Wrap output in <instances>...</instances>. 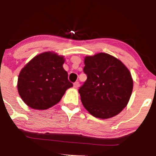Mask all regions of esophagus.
Here are the masks:
<instances>
[{"label":"esophagus","mask_w":156,"mask_h":156,"mask_svg":"<svg viewBox=\"0 0 156 156\" xmlns=\"http://www.w3.org/2000/svg\"><path fill=\"white\" fill-rule=\"evenodd\" d=\"M79 86H80L79 82H76V83H74V84H73V87H74L75 89H78V87H79Z\"/></svg>","instance_id":"obj_1"}]
</instances>
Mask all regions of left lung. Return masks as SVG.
Returning <instances> with one entry per match:
<instances>
[{
	"label": "left lung",
	"mask_w": 156,
	"mask_h": 156,
	"mask_svg": "<svg viewBox=\"0 0 156 156\" xmlns=\"http://www.w3.org/2000/svg\"><path fill=\"white\" fill-rule=\"evenodd\" d=\"M87 79L78 92L89 114L108 119L119 114L129 102L133 81L129 69L120 60L99 53L84 58Z\"/></svg>",
	"instance_id": "left-lung-1"
}]
</instances>
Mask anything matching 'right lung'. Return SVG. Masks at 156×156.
<instances>
[{"mask_svg":"<svg viewBox=\"0 0 156 156\" xmlns=\"http://www.w3.org/2000/svg\"><path fill=\"white\" fill-rule=\"evenodd\" d=\"M64 55L53 51L36 55L20 70L17 90L28 106L45 110L57 104L73 84L64 70Z\"/></svg>","mask_w":156,"mask_h":156,"instance_id":"add662e5","label":"right lung"}]
</instances>
